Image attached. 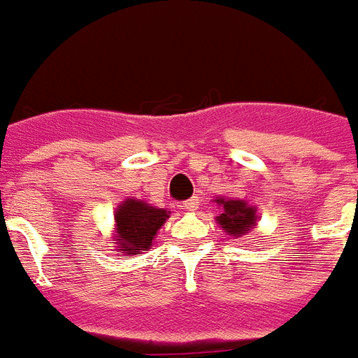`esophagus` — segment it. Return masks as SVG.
Masks as SVG:
<instances>
[{"label":"esophagus","mask_w":358,"mask_h":358,"mask_svg":"<svg viewBox=\"0 0 358 358\" xmlns=\"http://www.w3.org/2000/svg\"><path fill=\"white\" fill-rule=\"evenodd\" d=\"M182 207H183V209H187V210H191V213H192V210H198V207H200V201H198L196 196H192L191 200L183 201Z\"/></svg>","instance_id":"esophagus-1"}]
</instances>
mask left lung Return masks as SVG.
<instances>
[{
    "mask_svg": "<svg viewBox=\"0 0 358 358\" xmlns=\"http://www.w3.org/2000/svg\"><path fill=\"white\" fill-rule=\"evenodd\" d=\"M214 203L220 207V214L216 216V223L222 227L227 236L234 239H243L248 232L257 225V207L250 205L247 200L239 198L217 196Z\"/></svg>",
    "mask_w": 358,
    "mask_h": 358,
    "instance_id": "left-lung-1",
    "label": "left lung"
}]
</instances>
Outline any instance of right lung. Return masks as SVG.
Segmentation results:
<instances>
[{"label": "right lung", "instance_id": "obj_1", "mask_svg": "<svg viewBox=\"0 0 358 358\" xmlns=\"http://www.w3.org/2000/svg\"><path fill=\"white\" fill-rule=\"evenodd\" d=\"M169 214L171 210L158 209L138 198H126L113 214L111 241L115 243V250L124 256H135L142 250H149Z\"/></svg>", "mask_w": 358, "mask_h": 358}]
</instances>
